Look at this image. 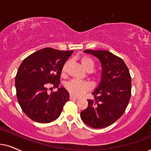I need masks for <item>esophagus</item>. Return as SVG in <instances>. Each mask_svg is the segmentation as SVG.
<instances>
[{"label":"esophagus","instance_id":"obj_1","mask_svg":"<svg viewBox=\"0 0 151 151\" xmlns=\"http://www.w3.org/2000/svg\"><path fill=\"white\" fill-rule=\"evenodd\" d=\"M70 99L71 100H77V99H79V97H76V96H74L73 95H70Z\"/></svg>","mask_w":151,"mask_h":151}]
</instances>
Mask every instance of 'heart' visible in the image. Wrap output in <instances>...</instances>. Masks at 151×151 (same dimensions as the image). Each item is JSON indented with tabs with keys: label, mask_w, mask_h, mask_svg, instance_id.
<instances>
[{
	"label": "heart",
	"mask_w": 151,
	"mask_h": 151,
	"mask_svg": "<svg viewBox=\"0 0 151 151\" xmlns=\"http://www.w3.org/2000/svg\"><path fill=\"white\" fill-rule=\"evenodd\" d=\"M83 67L88 72L92 71L94 67V63L90 58L88 57H83L80 59ZM68 62L64 64L62 68V73L65 74L67 70ZM91 84L88 81H79V80H72L65 84V88L70 94L75 96H80L91 89Z\"/></svg>",
	"instance_id": "heart-1"
}]
</instances>
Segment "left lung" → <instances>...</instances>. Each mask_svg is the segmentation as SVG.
Returning a JSON list of instances; mask_svg holds the SVG:
<instances>
[{
	"instance_id": "8db88e82",
	"label": "left lung",
	"mask_w": 151,
	"mask_h": 151,
	"mask_svg": "<svg viewBox=\"0 0 151 151\" xmlns=\"http://www.w3.org/2000/svg\"><path fill=\"white\" fill-rule=\"evenodd\" d=\"M101 63L99 86L88 99V108L81 112L84 123L93 128H104L119 119L125 112L131 96V77L121 58L106 50H86Z\"/></svg>"
}]
</instances>
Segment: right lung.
Instances as JSON below:
<instances>
[{
	"instance_id": "add662e5",
	"label": "right lung",
	"mask_w": 151,
	"mask_h": 151,
	"mask_svg": "<svg viewBox=\"0 0 151 151\" xmlns=\"http://www.w3.org/2000/svg\"><path fill=\"white\" fill-rule=\"evenodd\" d=\"M72 51L46 47L25 58L20 65L15 78L19 104L28 117L41 124L50 123L61 114L70 94L63 87L59 88L64 63ZM51 84L57 92L47 93Z\"/></svg>"
}]
</instances>
